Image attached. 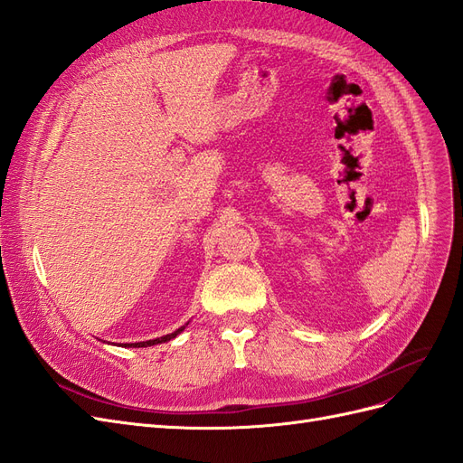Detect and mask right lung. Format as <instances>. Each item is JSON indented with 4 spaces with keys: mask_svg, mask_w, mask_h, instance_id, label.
I'll list each match as a JSON object with an SVG mask.
<instances>
[{
    "mask_svg": "<svg viewBox=\"0 0 463 463\" xmlns=\"http://www.w3.org/2000/svg\"><path fill=\"white\" fill-rule=\"evenodd\" d=\"M188 326V324H186ZM186 326H182V327H178L176 332H173V334H166V335H163V337H156V339H149V341H137V343H122V347H151V345H158V343H166V341H170V339H175L178 334H182L184 329H186Z\"/></svg>",
    "mask_w": 463,
    "mask_h": 463,
    "instance_id": "1",
    "label": "right lung"
}]
</instances>
